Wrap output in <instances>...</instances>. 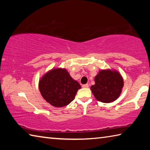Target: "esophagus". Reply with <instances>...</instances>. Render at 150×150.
Wrapping results in <instances>:
<instances>
[{
    "label": "esophagus",
    "instance_id": "esophagus-1",
    "mask_svg": "<svg viewBox=\"0 0 150 150\" xmlns=\"http://www.w3.org/2000/svg\"><path fill=\"white\" fill-rule=\"evenodd\" d=\"M83 88H88V84H85V85H82Z\"/></svg>",
    "mask_w": 150,
    "mask_h": 150
}]
</instances>
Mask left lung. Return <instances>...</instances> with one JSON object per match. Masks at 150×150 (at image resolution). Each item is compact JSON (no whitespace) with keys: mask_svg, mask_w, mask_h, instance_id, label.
<instances>
[{"mask_svg":"<svg viewBox=\"0 0 150 150\" xmlns=\"http://www.w3.org/2000/svg\"><path fill=\"white\" fill-rule=\"evenodd\" d=\"M95 84L91 90L97 100L110 103L120 96L124 87L123 78L118 71L102 69L95 77Z\"/></svg>","mask_w":150,"mask_h":150,"instance_id":"obj_1","label":"left lung"}]
</instances>
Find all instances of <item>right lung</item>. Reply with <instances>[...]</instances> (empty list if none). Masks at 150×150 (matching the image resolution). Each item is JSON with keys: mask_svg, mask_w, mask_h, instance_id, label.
Instances as JSON below:
<instances>
[{"mask_svg": "<svg viewBox=\"0 0 150 150\" xmlns=\"http://www.w3.org/2000/svg\"><path fill=\"white\" fill-rule=\"evenodd\" d=\"M40 92L46 102L55 107L67 106L74 100L81 85L65 68H53L40 78Z\"/></svg>", "mask_w": 150, "mask_h": 150, "instance_id": "1", "label": "right lung"}]
</instances>
